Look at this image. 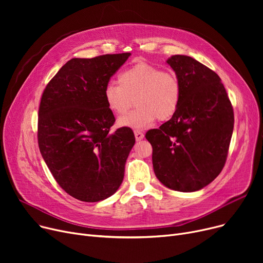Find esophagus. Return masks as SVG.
<instances>
[{"instance_id":"esophagus-1","label":"esophagus","mask_w":263,"mask_h":263,"mask_svg":"<svg viewBox=\"0 0 263 263\" xmlns=\"http://www.w3.org/2000/svg\"><path fill=\"white\" fill-rule=\"evenodd\" d=\"M134 135H135V140H136L137 142L144 139V134H143L141 131H139V130H135V131H134Z\"/></svg>"}]
</instances>
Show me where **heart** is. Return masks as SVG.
Returning <instances> with one entry per match:
<instances>
[{"label":"heart","mask_w":263,"mask_h":263,"mask_svg":"<svg viewBox=\"0 0 263 263\" xmlns=\"http://www.w3.org/2000/svg\"><path fill=\"white\" fill-rule=\"evenodd\" d=\"M134 98L136 109L118 118V127L145 129L158 118L170 119L180 104V81L172 71L140 61L118 76V84L109 83L104 89L106 106L117 115L126 113Z\"/></svg>","instance_id":"1"}]
</instances>
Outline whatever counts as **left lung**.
Here are the masks:
<instances>
[{"instance_id":"obj_1","label":"left lung","mask_w":263,"mask_h":263,"mask_svg":"<svg viewBox=\"0 0 263 263\" xmlns=\"http://www.w3.org/2000/svg\"><path fill=\"white\" fill-rule=\"evenodd\" d=\"M166 63L181 84L173 117L149 130L154 171L159 181L179 192H195L222 172L233 131V109L219 77L186 55Z\"/></svg>"}]
</instances>
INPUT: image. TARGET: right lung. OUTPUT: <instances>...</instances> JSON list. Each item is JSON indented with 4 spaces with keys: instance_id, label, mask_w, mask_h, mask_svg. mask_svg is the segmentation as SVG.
Masks as SVG:
<instances>
[{
    "instance_id": "right-lung-1",
    "label": "right lung",
    "mask_w": 263,
    "mask_h": 263,
    "mask_svg": "<svg viewBox=\"0 0 263 263\" xmlns=\"http://www.w3.org/2000/svg\"><path fill=\"white\" fill-rule=\"evenodd\" d=\"M131 53L68 61L49 82L38 112V145L54 179L86 202L112 196L124 176L135 143L130 128L115 122L104 89Z\"/></svg>"
}]
</instances>
